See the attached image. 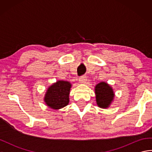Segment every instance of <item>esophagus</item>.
Here are the masks:
<instances>
[{"label": "esophagus", "instance_id": "obj_1", "mask_svg": "<svg viewBox=\"0 0 152 152\" xmlns=\"http://www.w3.org/2000/svg\"><path fill=\"white\" fill-rule=\"evenodd\" d=\"M87 81V77L86 76H82L79 78V82L81 83H86Z\"/></svg>", "mask_w": 152, "mask_h": 152}]
</instances>
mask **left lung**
I'll return each mask as SVG.
<instances>
[{"label":"left lung","instance_id":"left-lung-1","mask_svg":"<svg viewBox=\"0 0 152 152\" xmlns=\"http://www.w3.org/2000/svg\"><path fill=\"white\" fill-rule=\"evenodd\" d=\"M95 93L96 104L100 108H107L110 106L114 98V93L107 83L102 82L96 85Z\"/></svg>","mask_w":152,"mask_h":152}]
</instances>
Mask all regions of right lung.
<instances>
[{
	"mask_svg": "<svg viewBox=\"0 0 152 152\" xmlns=\"http://www.w3.org/2000/svg\"><path fill=\"white\" fill-rule=\"evenodd\" d=\"M72 85L66 81L59 80L50 86L46 92L44 101L50 108L58 110L69 102V93Z\"/></svg>",
	"mask_w": 152,
	"mask_h": 152,
	"instance_id": "1",
	"label": "right lung"
}]
</instances>
